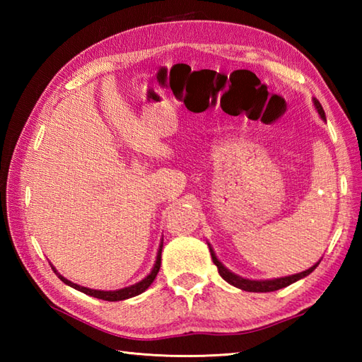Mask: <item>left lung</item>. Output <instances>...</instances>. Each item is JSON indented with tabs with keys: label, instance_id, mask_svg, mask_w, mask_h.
<instances>
[{
	"label": "left lung",
	"instance_id": "obj_1",
	"mask_svg": "<svg viewBox=\"0 0 362 362\" xmlns=\"http://www.w3.org/2000/svg\"><path fill=\"white\" fill-rule=\"evenodd\" d=\"M313 103H314V107H316L319 117L324 119V121H327L325 119V112H324V109H322L320 103L317 101L316 98H313ZM209 247H210L213 263L218 266V271H219V275L222 276V279H224L227 283L232 284V286L240 288V289L247 291V292H272V291H276V289L286 288V286H289V284L305 279L306 275H310L320 263V259H319L316 264L311 266L310 269H306V271H303V272L294 274V275H288V276H280V279H274V280H249V279H244V276H240V275L233 274L232 271H228V269L218 259L216 253H214L210 243H209Z\"/></svg>",
	"mask_w": 362,
	"mask_h": 362
}]
</instances>
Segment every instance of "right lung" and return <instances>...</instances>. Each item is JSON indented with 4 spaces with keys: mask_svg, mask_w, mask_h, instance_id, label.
<instances>
[{
    "mask_svg": "<svg viewBox=\"0 0 362 362\" xmlns=\"http://www.w3.org/2000/svg\"><path fill=\"white\" fill-rule=\"evenodd\" d=\"M161 249H163V240L160 241V245H158V252H157V258H156V264H153L152 271L144 276V279L141 281H138L135 284H130V286L127 288H122V289H117V291H98V289H90V288H83L81 286V284H76L70 280H66L64 275H60L56 267H52V271L56 272V275L59 276L60 280H62L65 284H68V286H71L74 289H78L81 292H83V294L87 296H91V297H96V298H103V300H107V302H119V300H126V298H130V297H135V296H140L141 292H144L146 289H148L152 281L156 280V276L160 271V264H161Z\"/></svg>",
    "mask_w": 362,
    "mask_h": 362,
    "instance_id": "add662e5",
    "label": "right lung"
}]
</instances>
